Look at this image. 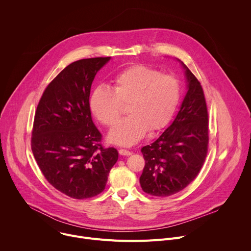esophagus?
I'll return each instance as SVG.
<instances>
[{
    "label": "esophagus",
    "mask_w": 251,
    "mask_h": 251,
    "mask_svg": "<svg viewBox=\"0 0 251 251\" xmlns=\"http://www.w3.org/2000/svg\"><path fill=\"white\" fill-rule=\"evenodd\" d=\"M119 154H120L121 156H130V155H132V153H131L130 151L125 150V149H120V150H119Z\"/></svg>",
    "instance_id": "esophagus-1"
}]
</instances>
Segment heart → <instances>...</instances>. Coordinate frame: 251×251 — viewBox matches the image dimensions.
Masks as SVG:
<instances>
[{"mask_svg": "<svg viewBox=\"0 0 251 251\" xmlns=\"http://www.w3.org/2000/svg\"><path fill=\"white\" fill-rule=\"evenodd\" d=\"M180 98V84L172 75H161L147 65L130 66L113 79V89L96 87L90 97V109L106 126L120 118L123 104L128 117L114 126L108 141L119 146H132L150 132L164 128L171 120Z\"/></svg>", "mask_w": 251, "mask_h": 251, "instance_id": "1", "label": "heart"}]
</instances>
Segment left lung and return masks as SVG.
Segmentation results:
<instances>
[{
  "label": "left lung",
  "mask_w": 251,
  "mask_h": 251,
  "mask_svg": "<svg viewBox=\"0 0 251 251\" xmlns=\"http://www.w3.org/2000/svg\"><path fill=\"white\" fill-rule=\"evenodd\" d=\"M178 61L185 69L188 89L180 110L156 141L141 149L145 167L140 185L156 197L184 190L200 173L207 153L208 114L203 90L186 64Z\"/></svg>",
  "instance_id": "8db88e82"
}]
</instances>
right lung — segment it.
Wrapping results in <instances>:
<instances>
[{
	"label": "right lung",
	"instance_id": "1",
	"mask_svg": "<svg viewBox=\"0 0 251 251\" xmlns=\"http://www.w3.org/2000/svg\"><path fill=\"white\" fill-rule=\"evenodd\" d=\"M110 59L85 58L67 65L46 88L34 116L35 161L52 187L76 200L102 193L118 160L115 148L101 146L89 106L94 77Z\"/></svg>",
	"mask_w": 251,
	"mask_h": 251
}]
</instances>
